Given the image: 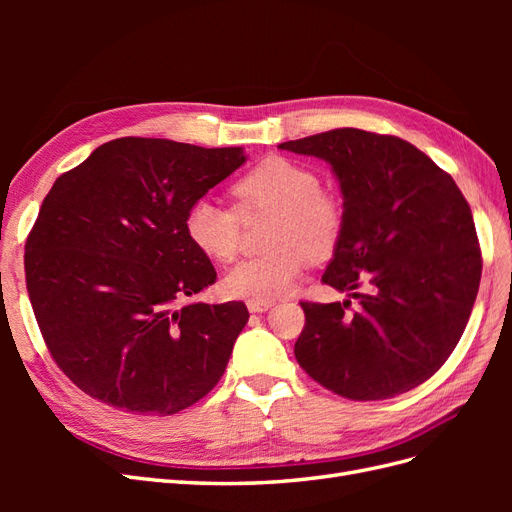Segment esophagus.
<instances>
[{"label":"esophagus","instance_id":"obj_1","mask_svg":"<svg viewBox=\"0 0 512 512\" xmlns=\"http://www.w3.org/2000/svg\"><path fill=\"white\" fill-rule=\"evenodd\" d=\"M273 307V301H247V309H250L252 314L258 312H267V309Z\"/></svg>","mask_w":512,"mask_h":512}]
</instances>
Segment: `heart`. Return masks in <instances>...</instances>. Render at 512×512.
<instances>
[{
  "label": "heart",
  "instance_id": "obj_1",
  "mask_svg": "<svg viewBox=\"0 0 512 512\" xmlns=\"http://www.w3.org/2000/svg\"><path fill=\"white\" fill-rule=\"evenodd\" d=\"M241 215L277 213L271 254L241 260L226 271L222 288L228 297L273 301L284 297L305 269V260L333 254L344 232V207L322 192L314 168L282 156H269L232 185ZM185 235L205 256L226 262L237 254L241 218L213 198H198L185 213Z\"/></svg>",
  "mask_w": 512,
  "mask_h": 512
}]
</instances>
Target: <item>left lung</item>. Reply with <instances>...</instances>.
Masks as SVG:
<instances>
[{
    "label": "left lung",
    "instance_id": "left-lung-1",
    "mask_svg": "<svg viewBox=\"0 0 512 512\" xmlns=\"http://www.w3.org/2000/svg\"><path fill=\"white\" fill-rule=\"evenodd\" d=\"M277 147L331 166L344 232L322 282L361 299L354 314L346 312L350 299L301 303L299 365L356 401L423 384L455 350L476 301L483 260L468 200L451 175L397 136L339 128Z\"/></svg>",
    "mask_w": 512,
    "mask_h": 512
}]
</instances>
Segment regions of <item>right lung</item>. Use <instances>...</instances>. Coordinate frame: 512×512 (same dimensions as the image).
Returning a JSON list of instances; mask_svg holds the SVG:
<instances>
[{"instance_id":"add662e5","label":"right lung","mask_w":512,"mask_h":512,"mask_svg":"<svg viewBox=\"0 0 512 512\" xmlns=\"http://www.w3.org/2000/svg\"><path fill=\"white\" fill-rule=\"evenodd\" d=\"M243 147L115 138L61 175L25 243V280L59 369L134 414L190 408L224 376L245 303H188L215 269L185 213L245 164Z\"/></svg>"}]
</instances>
